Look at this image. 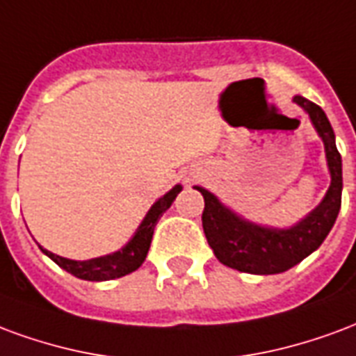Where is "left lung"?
Returning a JSON list of instances; mask_svg holds the SVG:
<instances>
[{"label": "left lung", "instance_id": "1", "mask_svg": "<svg viewBox=\"0 0 356 356\" xmlns=\"http://www.w3.org/2000/svg\"><path fill=\"white\" fill-rule=\"evenodd\" d=\"M294 102L309 113L311 123L323 138L332 178L326 195L313 212L288 229L266 227L241 218L220 203L216 195L195 186L204 197L203 229L210 248L224 266L243 273L275 275L300 264L323 245L341 207V155L330 121L323 108L307 98L294 96Z\"/></svg>", "mask_w": 356, "mask_h": 356}]
</instances>
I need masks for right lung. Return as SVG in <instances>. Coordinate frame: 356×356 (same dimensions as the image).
<instances>
[{"label":"right lung","instance_id":"1","mask_svg":"<svg viewBox=\"0 0 356 356\" xmlns=\"http://www.w3.org/2000/svg\"><path fill=\"white\" fill-rule=\"evenodd\" d=\"M180 191L181 186H175L168 193L161 197L159 201L147 210L146 218L142 220V224L138 225V229L132 235L131 241L118 252L100 256V258H92V260L77 261L56 256V254L49 252V250L41 248V246L40 248L56 266H60L62 269H66L68 273H72L77 279H83V281H111V279L124 277V275L136 271L144 264L147 250H149V245H152L153 229H155V225L159 222V218L163 216V212L170 209V204H172V201H175Z\"/></svg>","mask_w":356,"mask_h":356}]
</instances>
